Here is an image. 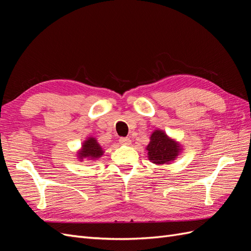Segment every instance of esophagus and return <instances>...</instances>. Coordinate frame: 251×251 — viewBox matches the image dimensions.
<instances>
[{
    "label": "esophagus",
    "instance_id": "34e87169",
    "mask_svg": "<svg viewBox=\"0 0 251 251\" xmlns=\"http://www.w3.org/2000/svg\"><path fill=\"white\" fill-rule=\"evenodd\" d=\"M119 142H120L121 144H125V146H130L132 141H131L130 138H127V137H121V138L119 139Z\"/></svg>",
    "mask_w": 251,
    "mask_h": 251
}]
</instances>
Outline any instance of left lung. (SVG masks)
Listing matches in <instances>:
<instances>
[{"mask_svg":"<svg viewBox=\"0 0 251 251\" xmlns=\"http://www.w3.org/2000/svg\"><path fill=\"white\" fill-rule=\"evenodd\" d=\"M148 158L151 162L157 165L170 164L183 150L181 144L162 130H155L150 137V143L147 146Z\"/></svg>","mask_w":251,"mask_h":251,"instance_id":"8db88e82","label":"left lung"}]
</instances>
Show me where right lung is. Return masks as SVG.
Masks as SVG:
<instances>
[{
	"label": "right lung",
	"mask_w": 251,
	"mask_h": 251,
	"mask_svg": "<svg viewBox=\"0 0 251 251\" xmlns=\"http://www.w3.org/2000/svg\"><path fill=\"white\" fill-rule=\"evenodd\" d=\"M104 153V151L100 147V144L97 142L96 138L88 137L82 142L80 150L77 151V159L79 161L92 160L95 161L98 158H100Z\"/></svg>",
	"instance_id": "right-lung-1"
}]
</instances>
